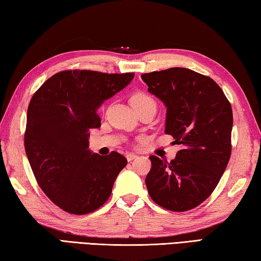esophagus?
I'll use <instances>...</instances> for the list:
<instances>
[{"label": "esophagus", "instance_id": "1", "mask_svg": "<svg viewBox=\"0 0 261 261\" xmlns=\"http://www.w3.org/2000/svg\"><path fill=\"white\" fill-rule=\"evenodd\" d=\"M136 157H138V155H135V153H133V152L126 153V159H127L128 162H132L133 160H135Z\"/></svg>", "mask_w": 261, "mask_h": 261}]
</instances>
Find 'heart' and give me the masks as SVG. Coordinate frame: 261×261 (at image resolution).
Wrapping results in <instances>:
<instances>
[{
	"label": "heart",
	"mask_w": 261,
	"mask_h": 261,
	"mask_svg": "<svg viewBox=\"0 0 261 261\" xmlns=\"http://www.w3.org/2000/svg\"><path fill=\"white\" fill-rule=\"evenodd\" d=\"M148 101H153V100L151 99V97H149L148 95H146V93H143V92H135L130 97L132 106L144 104V102H148Z\"/></svg>",
	"instance_id": "obj_1"
}]
</instances>
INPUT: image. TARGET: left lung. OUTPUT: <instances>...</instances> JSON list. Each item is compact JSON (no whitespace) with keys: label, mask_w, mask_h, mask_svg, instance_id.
I'll return each instance as SVG.
<instances>
[{"label":"left lung","mask_w":261,"mask_h":261,"mask_svg":"<svg viewBox=\"0 0 261 261\" xmlns=\"http://www.w3.org/2000/svg\"><path fill=\"white\" fill-rule=\"evenodd\" d=\"M148 91L166 106L165 133L181 149L171 162L150 156V198L171 212H186L209 198L231 155V105L214 80L187 68L142 74Z\"/></svg>","instance_id":"obj_1"}]
</instances>
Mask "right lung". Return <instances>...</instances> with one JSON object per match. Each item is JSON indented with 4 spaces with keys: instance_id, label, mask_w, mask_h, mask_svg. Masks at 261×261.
<instances>
[{
    "instance_id": "1",
    "label": "right lung",
    "mask_w": 261,
    "mask_h": 261,
    "mask_svg": "<svg viewBox=\"0 0 261 261\" xmlns=\"http://www.w3.org/2000/svg\"><path fill=\"white\" fill-rule=\"evenodd\" d=\"M134 72L62 70L30 100L25 152L42 192L62 211L85 215L108 201L127 160L117 151L91 153L88 138L100 127L97 109L120 91Z\"/></svg>"
}]
</instances>
